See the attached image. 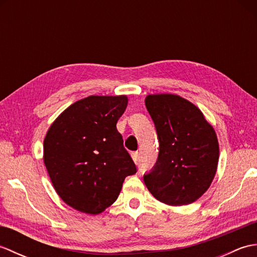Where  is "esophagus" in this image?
<instances>
[{"label":"esophagus","instance_id":"1","mask_svg":"<svg viewBox=\"0 0 257 257\" xmlns=\"http://www.w3.org/2000/svg\"><path fill=\"white\" fill-rule=\"evenodd\" d=\"M132 156H133V159H134L136 165H139V162H140V155H139V152H133Z\"/></svg>","mask_w":257,"mask_h":257}]
</instances>
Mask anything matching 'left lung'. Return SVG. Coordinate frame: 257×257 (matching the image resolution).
Wrapping results in <instances>:
<instances>
[{"instance_id": "1", "label": "left lung", "mask_w": 257, "mask_h": 257, "mask_svg": "<svg viewBox=\"0 0 257 257\" xmlns=\"http://www.w3.org/2000/svg\"><path fill=\"white\" fill-rule=\"evenodd\" d=\"M159 139L155 167L144 176L150 193L168 205L190 204L209 189L219 162L212 125L192 102L178 95L146 97Z\"/></svg>"}]
</instances>
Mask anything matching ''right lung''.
<instances>
[{
  "instance_id": "add662e5",
  "label": "right lung",
  "mask_w": 257,
  "mask_h": 257,
  "mask_svg": "<svg viewBox=\"0 0 257 257\" xmlns=\"http://www.w3.org/2000/svg\"><path fill=\"white\" fill-rule=\"evenodd\" d=\"M127 96H89L59 114L44 139V163L57 194L73 209L99 214L137 172L117 121Z\"/></svg>"
}]
</instances>
